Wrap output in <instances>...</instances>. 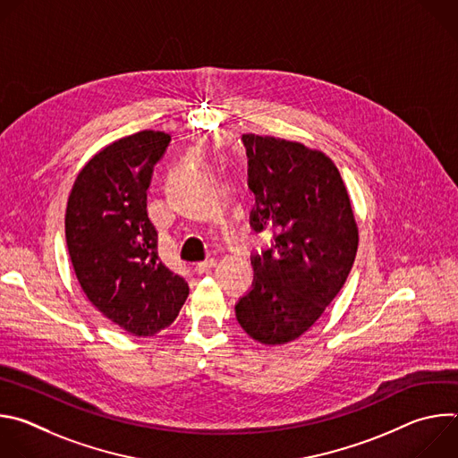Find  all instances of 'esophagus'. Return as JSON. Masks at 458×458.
I'll return each instance as SVG.
<instances>
[{"label":"esophagus","instance_id":"1","mask_svg":"<svg viewBox=\"0 0 458 458\" xmlns=\"http://www.w3.org/2000/svg\"><path fill=\"white\" fill-rule=\"evenodd\" d=\"M216 265H217L216 259H207V260H203V263L195 265V272H198V274H207V272L212 270Z\"/></svg>","mask_w":458,"mask_h":458}]
</instances>
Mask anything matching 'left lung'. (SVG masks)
<instances>
[{"mask_svg": "<svg viewBox=\"0 0 458 458\" xmlns=\"http://www.w3.org/2000/svg\"><path fill=\"white\" fill-rule=\"evenodd\" d=\"M250 225L272 246L251 255L253 284L235 304L241 328L260 344L301 337L344 286L359 230L334 161L297 141L244 134Z\"/></svg>", "mask_w": 458, "mask_h": 458, "instance_id": "obj_1", "label": "left lung"}]
</instances>
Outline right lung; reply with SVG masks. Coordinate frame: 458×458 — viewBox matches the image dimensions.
<instances>
[{"label": "right lung", "mask_w": 458, "mask_h": 458, "mask_svg": "<svg viewBox=\"0 0 458 458\" xmlns=\"http://www.w3.org/2000/svg\"><path fill=\"white\" fill-rule=\"evenodd\" d=\"M170 136L143 130L99 150L78 174L64 214L76 277L89 301L136 337H150L179 315L186 281L163 265L147 190Z\"/></svg>", "instance_id": "obj_1"}]
</instances>
